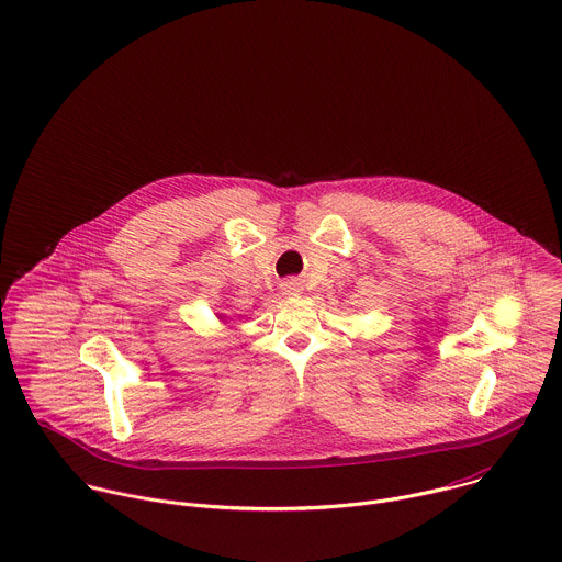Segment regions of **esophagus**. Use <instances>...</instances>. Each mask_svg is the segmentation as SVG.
<instances>
[{"instance_id":"esophagus-1","label":"esophagus","mask_w":562,"mask_h":562,"mask_svg":"<svg viewBox=\"0 0 562 562\" xmlns=\"http://www.w3.org/2000/svg\"><path fill=\"white\" fill-rule=\"evenodd\" d=\"M283 290H285V294H290V296H296V294L301 292L299 283H294V281H288V283L283 285Z\"/></svg>"}]
</instances>
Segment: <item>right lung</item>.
I'll list each match as a JSON object with an SVG mask.
<instances>
[{
  "instance_id": "1",
  "label": "right lung",
  "mask_w": 562,
  "mask_h": 562,
  "mask_svg": "<svg viewBox=\"0 0 562 562\" xmlns=\"http://www.w3.org/2000/svg\"><path fill=\"white\" fill-rule=\"evenodd\" d=\"M217 318H220V321H226V314H222V312H217Z\"/></svg>"
}]
</instances>
